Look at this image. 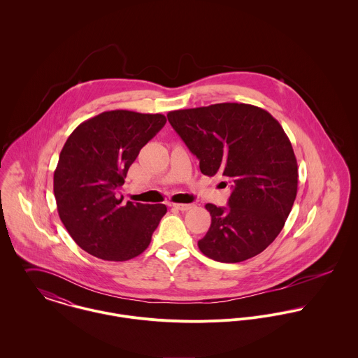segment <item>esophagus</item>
Masks as SVG:
<instances>
[{
    "mask_svg": "<svg viewBox=\"0 0 358 358\" xmlns=\"http://www.w3.org/2000/svg\"><path fill=\"white\" fill-rule=\"evenodd\" d=\"M173 208H176V209H179V210H189V209H192L193 208V204H172Z\"/></svg>",
    "mask_w": 358,
    "mask_h": 358,
    "instance_id": "1",
    "label": "esophagus"
}]
</instances>
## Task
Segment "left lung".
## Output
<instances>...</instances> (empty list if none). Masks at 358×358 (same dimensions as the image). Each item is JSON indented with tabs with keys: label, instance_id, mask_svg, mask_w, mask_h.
Wrapping results in <instances>:
<instances>
[{
	"label": "left lung",
	"instance_id": "1",
	"mask_svg": "<svg viewBox=\"0 0 358 358\" xmlns=\"http://www.w3.org/2000/svg\"><path fill=\"white\" fill-rule=\"evenodd\" d=\"M169 124L200 159L204 175L231 182L227 206L206 204L210 227L199 248L223 263L264 251L280 234L298 192V164L280 122L245 103L175 110Z\"/></svg>",
	"mask_w": 358,
	"mask_h": 358
}]
</instances>
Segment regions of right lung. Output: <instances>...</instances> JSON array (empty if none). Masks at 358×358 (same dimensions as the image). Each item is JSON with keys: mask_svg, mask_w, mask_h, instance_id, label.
<instances>
[{"mask_svg": "<svg viewBox=\"0 0 358 358\" xmlns=\"http://www.w3.org/2000/svg\"><path fill=\"white\" fill-rule=\"evenodd\" d=\"M165 122L162 114L104 111L80 124L66 141L53 173V193L62 223L85 252L122 262L149 247L166 206L122 205L115 192Z\"/></svg>", "mask_w": 358, "mask_h": 358, "instance_id": "obj_1", "label": "right lung"}]
</instances>
